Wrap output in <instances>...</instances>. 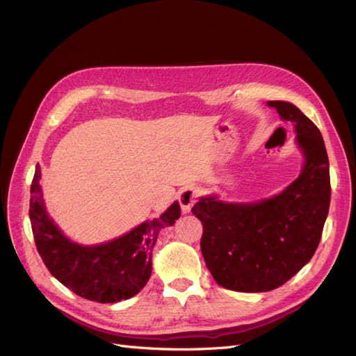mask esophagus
Returning a JSON list of instances; mask_svg holds the SVG:
<instances>
[{
    "label": "esophagus",
    "instance_id": "34e87169",
    "mask_svg": "<svg viewBox=\"0 0 356 356\" xmlns=\"http://www.w3.org/2000/svg\"><path fill=\"white\" fill-rule=\"evenodd\" d=\"M198 196H200V192L196 188H193V186L183 188L179 192V204L181 207V211L189 213L192 205L196 202V200H198Z\"/></svg>",
    "mask_w": 356,
    "mask_h": 356
}]
</instances>
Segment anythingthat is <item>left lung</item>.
<instances>
[{
  "label": "left lung",
  "instance_id": "1",
  "mask_svg": "<svg viewBox=\"0 0 356 356\" xmlns=\"http://www.w3.org/2000/svg\"><path fill=\"white\" fill-rule=\"evenodd\" d=\"M293 122L305 156L299 177L282 193L254 204H230L216 196L192 208L204 233L201 251L214 280L236 292H268L308 264L321 239L330 207V170L321 131L291 102L270 101Z\"/></svg>",
  "mask_w": 356,
  "mask_h": 356
}]
</instances>
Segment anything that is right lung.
Segmentation results:
<instances>
[{
	"mask_svg": "<svg viewBox=\"0 0 356 356\" xmlns=\"http://www.w3.org/2000/svg\"><path fill=\"white\" fill-rule=\"evenodd\" d=\"M36 165L31 186L29 217L36 249L54 277L76 295L99 304H114L139 293L151 277L152 249L161 229L180 217L176 201L160 218L145 221L124 236L95 246L65 238L47 213Z\"/></svg>",
	"mask_w": 356,
	"mask_h": 356,
	"instance_id": "obj_1",
	"label": "right lung"
}]
</instances>
